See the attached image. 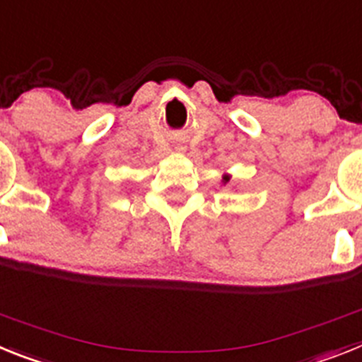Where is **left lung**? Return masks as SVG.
<instances>
[{"instance_id":"1","label":"left lung","mask_w":362,"mask_h":362,"mask_svg":"<svg viewBox=\"0 0 362 362\" xmlns=\"http://www.w3.org/2000/svg\"><path fill=\"white\" fill-rule=\"evenodd\" d=\"M224 180H226V182H228V180H229V177H224Z\"/></svg>"}]
</instances>
